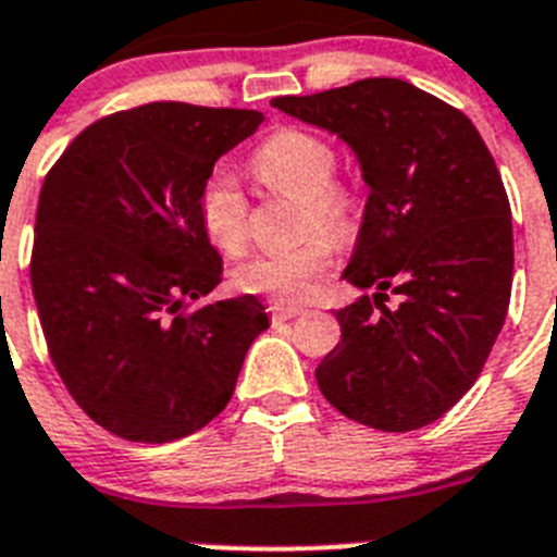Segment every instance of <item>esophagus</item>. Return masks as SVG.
<instances>
[{"instance_id":"34e87169","label":"esophagus","mask_w":557,"mask_h":557,"mask_svg":"<svg viewBox=\"0 0 557 557\" xmlns=\"http://www.w3.org/2000/svg\"><path fill=\"white\" fill-rule=\"evenodd\" d=\"M269 313H272L274 322H285V319H294V315L305 313V308H299V305H288V302H272L269 305Z\"/></svg>"}]
</instances>
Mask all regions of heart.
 I'll return each mask as SVG.
<instances>
[{"mask_svg":"<svg viewBox=\"0 0 557 557\" xmlns=\"http://www.w3.org/2000/svg\"><path fill=\"white\" fill-rule=\"evenodd\" d=\"M249 166L267 191L302 202L297 224L302 242L249 258L235 269V285L247 294L297 302L310 297L330 272L335 244L358 238L363 224V191L352 180L335 177L338 152L324 135L310 129L283 127L272 133L255 149ZM197 210L213 247L224 255H242L249 247V199L233 172L213 169L205 177Z\"/></svg>","mask_w":557,"mask_h":557,"instance_id":"obj_1","label":"heart"}]
</instances>
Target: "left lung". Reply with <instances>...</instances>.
<instances>
[{
  "mask_svg": "<svg viewBox=\"0 0 557 557\" xmlns=\"http://www.w3.org/2000/svg\"><path fill=\"white\" fill-rule=\"evenodd\" d=\"M272 104L338 133L369 183L344 277L377 294L335 313L341 341L315 369L319 391L366 428H424L472 388L508 313L513 227L497 163L458 108L405 79Z\"/></svg>",
  "mask_w": 557,
  "mask_h": 557,
  "instance_id": "left-lung-1",
  "label": "left lung"
}]
</instances>
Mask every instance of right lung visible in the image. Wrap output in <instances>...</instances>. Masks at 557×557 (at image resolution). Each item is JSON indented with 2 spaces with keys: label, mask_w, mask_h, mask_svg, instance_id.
I'll list each match as a JSON object with an SVG mask.
<instances>
[{
  "label": "right lung",
  "mask_w": 557,
  "mask_h": 557,
  "mask_svg": "<svg viewBox=\"0 0 557 557\" xmlns=\"http://www.w3.org/2000/svg\"><path fill=\"white\" fill-rule=\"evenodd\" d=\"M260 122L258 110L138 104L85 127L44 180L29 280L49 358L119 438L166 444L202 430L269 327L252 294L197 305L224 269L199 188Z\"/></svg>",
  "instance_id": "obj_1"
}]
</instances>
